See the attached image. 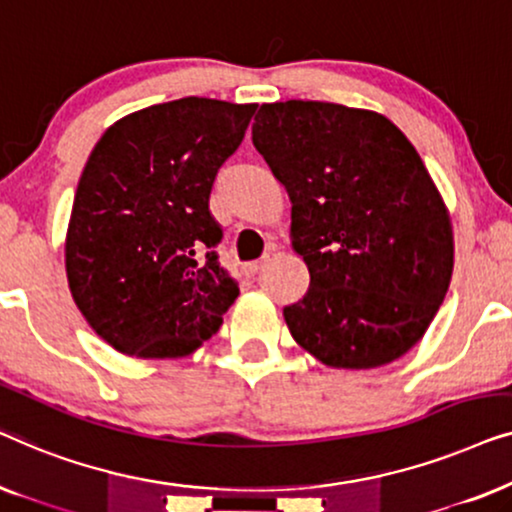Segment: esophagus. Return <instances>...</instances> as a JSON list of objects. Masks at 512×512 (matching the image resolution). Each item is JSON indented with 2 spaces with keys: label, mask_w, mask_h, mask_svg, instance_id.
I'll use <instances>...</instances> for the list:
<instances>
[{
  "label": "esophagus",
  "mask_w": 512,
  "mask_h": 512,
  "mask_svg": "<svg viewBox=\"0 0 512 512\" xmlns=\"http://www.w3.org/2000/svg\"><path fill=\"white\" fill-rule=\"evenodd\" d=\"M265 263H268V258H263V261H254V263H247L242 268V272H244V277H256L258 272H261L263 268H265Z\"/></svg>",
  "instance_id": "esophagus-1"
}]
</instances>
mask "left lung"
<instances>
[{
  "mask_svg": "<svg viewBox=\"0 0 512 512\" xmlns=\"http://www.w3.org/2000/svg\"><path fill=\"white\" fill-rule=\"evenodd\" d=\"M256 151L291 198L310 289L284 307L293 340L331 368H377L422 338L450 286V214L389 118L333 102L263 104Z\"/></svg>",
  "mask_w": 512,
  "mask_h": 512,
  "instance_id": "1",
  "label": "left lung"
}]
</instances>
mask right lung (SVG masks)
<instances>
[{
	"mask_svg": "<svg viewBox=\"0 0 512 512\" xmlns=\"http://www.w3.org/2000/svg\"><path fill=\"white\" fill-rule=\"evenodd\" d=\"M254 111L181 97L121 118L95 144L74 195L65 263L76 307L118 352L191 354L240 296L214 251L223 230L209 195Z\"/></svg>",
	"mask_w": 512,
	"mask_h": 512,
	"instance_id": "obj_1",
	"label": "right lung"
}]
</instances>
